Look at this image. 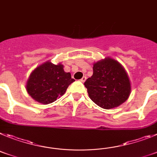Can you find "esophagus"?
<instances>
[{
	"mask_svg": "<svg viewBox=\"0 0 157 157\" xmlns=\"http://www.w3.org/2000/svg\"><path fill=\"white\" fill-rule=\"evenodd\" d=\"M86 77H82V78H81V79H80V81H81V82H82V83H84V81H85V80H86Z\"/></svg>",
	"mask_w": 157,
	"mask_h": 157,
	"instance_id": "34e87169",
	"label": "esophagus"
}]
</instances>
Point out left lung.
I'll list each match as a JSON object with an SVG mask.
<instances>
[{
  "label": "left lung",
  "mask_w": 157,
  "mask_h": 157,
  "mask_svg": "<svg viewBox=\"0 0 157 157\" xmlns=\"http://www.w3.org/2000/svg\"><path fill=\"white\" fill-rule=\"evenodd\" d=\"M90 99L102 108L123 103L130 94V82L122 65L107 58L94 64L93 75L84 82Z\"/></svg>",
  "instance_id": "left-lung-1"
}]
</instances>
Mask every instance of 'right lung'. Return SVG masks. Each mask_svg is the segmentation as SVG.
I'll list each match as a JSON object with an SVG mask.
<instances>
[{
  "mask_svg": "<svg viewBox=\"0 0 157 157\" xmlns=\"http://www.w3.org/2000/svg\"><path fill=\"white\" fill-rule=\"evenodd\" d=\"M74 81L70 73L64 71L63 65L47 62L36 68L30 75L27 91L35 100L48 104L64 95L69 84Z\"/></svg>",
  "mask_w": 157,
  "mask_h": 157,
  "instance_id": "right-lung-1",
  "label": "right lung"
}]
</instances>
